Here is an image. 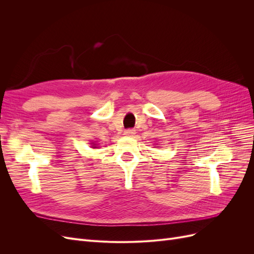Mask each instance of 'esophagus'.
Listing matches in <instances>:
<instances>
[{
  "instance_id": "esophagus-1",
  "label": "esophagus",
  "mask_w": 254,
  "mask_h": 254,
  "mask_svg": "<svg viewBox=\"0 0 254 254\" xmlns=\"http://www.w3.org/2000/svg\"><path fill=\"white\" fill-rule=\"evenodd\" d=\"M124 134L126 136H133L135 134V130L134 129H127V130H125Z\"/></svg>"
}]
</instances>
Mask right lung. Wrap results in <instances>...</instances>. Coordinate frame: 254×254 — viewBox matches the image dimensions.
<instances>
[{
    "mask_svg": "<svg viewBox=\"0 0 254 254\" xmlns=\"http://www.w3.org/2000/svg\"><path fill=\"white\" fill-rule=\"evenodd\" d=\"M93 146H94V147H93V148H96V145H95V144H94Z\"/></svg>",
    "mask_w": 254,
    "mask_h": 254,
    "instance_id": "1",
    "label": "right lung"
}]
</instances>
